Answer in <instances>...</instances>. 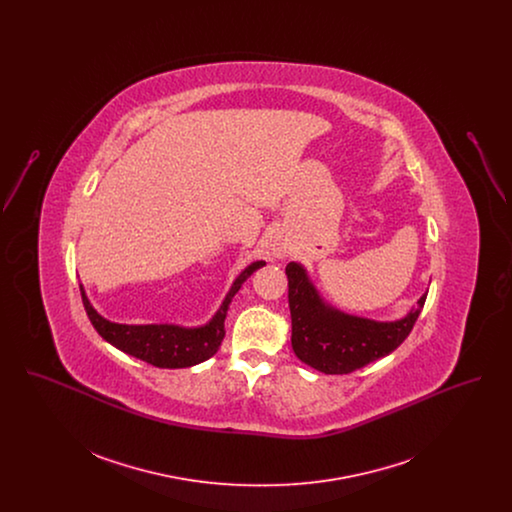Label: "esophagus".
<instances>
[{
    "label": "esophagus",
    "mask_w": 512,
    "mask_h": 512,
    "mask_svg": "<svg viewBox=\"0 0 512 512\" xmlns=\"http://www.w3.org/2000/svg\"><path fill=\"white\" fill-rule=\"evenodd\" d=\"M272 253L278 257V259H284V257H288V253H290V247L286 244H280V242H276V244H272Z\"/></svg>",
    "instance_id": "34e87169"
}]
</instances>
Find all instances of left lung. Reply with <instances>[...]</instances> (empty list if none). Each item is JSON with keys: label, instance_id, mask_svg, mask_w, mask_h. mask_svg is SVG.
Masks as SVG:
<instances>
[{"label": "left lung", "instance_id": "left-lung-1", "mask_svg": "<svg viewBox=\"0 0 512 512\" xmlns=\"http://www.w3.org/2000/svg\"><path fill=\"white\" fill-rule=\"evenodd\" d=\"M292 315V347L297 359L324 374H347L390 355L411 334L426 293L397 320H372L343 313L324 301L307 268L286 267Z\"/></svg>", "mask_w": 512, "mask_h": 512}]
</instances>
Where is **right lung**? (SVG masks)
Returning <instances> with one entry per match:
<instances>
[{
    "mask_svg": "<svg viewBox=\"0 0 512 512\" xmlns=\"http://www.w3.org/2000/svg\"><path fill=\"white\" fill-rule=\"evenodd\" d=\"M265 265V261H253L236 276L217 313L201 326L180 324H121L101 317L90 303L84 286L80 284L82 303L99 336L124 353L146 361L159 368H188L211 359L219 351L224 338V318L232 297L242 288L245 280Z\"/></svg>",
    "mask_w": 512,
    "mask_h": 512,
    "instance_id": "1",
    "label": "right lung"
}]
</instances>
